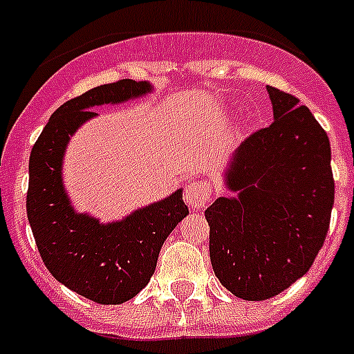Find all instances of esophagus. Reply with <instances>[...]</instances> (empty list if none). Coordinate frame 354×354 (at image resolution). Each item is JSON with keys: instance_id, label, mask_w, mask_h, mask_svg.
Listing matches in <instances>:
<instances>
[{"instance_id": "1", "label": "esophagus", "mask_w": 354, "mask_h": 354, "mask_svg": "<svg viewBox=\"0 0 354 354\" xmlns=\"http://www.w3.org/2000/svg\"><path fill=\"white\" fill-rule=\"evenodd\" d=\"M211 193H209V186L202 180H193L187 184L186 192H184V200L189 209H204L207 205Z\"/></svg>"}]
</instances>
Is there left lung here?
Listing matches in <instances>:
<instances>
[{"label":"left lung","instance_id":"8db88e82","mask_svg":"<svg viewBox=\"0 0 354 354\" xmlns=\"http://www.w3.org/2000/svg\"><path fill=\"white\" fill-rule=\"evenodd\" d=\"M268 93L274 122L230 156L221 177L232 195L205 211L214 274L246 301L273 298L310 270L335 196L328 134L296 97Z\"/></svg>","mask_w":354,"mask_h":354}]
</instances>
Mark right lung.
<instances>
[{"mask_svg":"<svg viewBox=\"0 0 354 354\" xmlns=\"http://www.w3.org/2000/svg\"><path fill=\"white\" fill-rule=\"evenodd\" d=\"M152 92L149 81L122 80L71 99L51 115L30 154L26 211L40 257L58 282L101 305L129 301L149 283L162 243L189 211L179 187L102 223L72 204L64 184L65 152L76 131L97 117L95 106L124 104Z\"/></svg>","mask_w":354,"mask_h":354,"instance_id":"obj_1","label":"right lung"}]
</instances>
